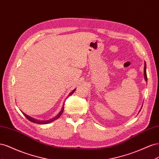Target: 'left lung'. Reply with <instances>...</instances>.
Instances as JSON below:
<instances>
[{"label": "left lung", "instance_id": "1", "mask_svg": "<svg viewBox=\"0 0 159 159\" xmlns=\"http://www.w3.org/2000/svg\"><path fill=\"white\" fill-rule=\"evenodd\" d=\"M146 68H147V67H146V62L145 61V67H144V78H145V81H147V71H146ZM142 107H143V105H142V106H141V108H142ZM141 109L139 110V113L140 112Z\"/></svg>", "mask_w": 159, "mask_h": 159}]
</instances>
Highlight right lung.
Segmentation results:
<instances>
[{"label": "right lung", "instance_id": "1", "mask_svg": "<svg viewBox=\"0 0 159 159\" xmlns=\"http://www.w3.org/2000/svg\"><path fill=\"white\" fill-rule=\"evenodd\" d=\"M75 91V89H74L73 91H71V92H70V94L68 95V96H70L71 95L73 94V93H74ZM64 109V103L63 104V106H62V108H61V111H60V112L58 114H57V115H56V116H55L54 117H53V118H52V119H48V120H40V119H34V118H33V117L29 116V115H28L25 114V113L22 112V113L24 114V115H25V116L28 120H29V121H30L31 122L34 123H37V124L44 125V124H48V123H52V122H53L54 121H55V120H56L57 119H58V118L61 116V115L62 113H63Z\"/></svg>", "mask_w": 159, "mask_h": 159}]
</instances>
